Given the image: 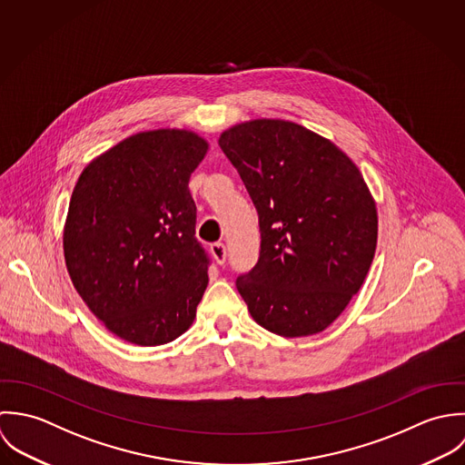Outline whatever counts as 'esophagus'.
Here are the masks:
<instances>
[{"label":"esophagus","instance_id":"34e87169","mask_svg":"<svg viewBox=\"0 0 465 465\" xmlns=\"http://www.w3.org/2000/svg\"><path fill=\"white\" fill-rule=\"evenodd\" d=\"M210 252H212V255H213L217 264H224V261H226V246L223 242H213L210 246Z\"/></svg>","mask_w":465,"mask_h":465}]
</instances>
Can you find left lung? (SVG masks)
Wrapping results in <instances>:
<instances>
[{
    "instance_id": "8db88e82",
    "label": "left lung",
    "mask_w": 465,
    "mask_h": 465,
    "mask_svg": "<svg viewBox=\"0 0 465 465\" xmlns=\"http://www.w3.org/2000/svg\"><path fill=\"white\" fill-rule=\"evenodd\" d=\"M261 226V257L237 279L252 318L283 338L325 331L361 289L377 208L356 163L289 120L257 118L219 136Z\"/></svg>"
}]
</instances>
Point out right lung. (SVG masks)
<instances>
[{
  "label": "right lung",
  "instance_id": "right-lung-1",
  "mask_svg": "<svg viewBox=\"0 0 465 465\" xmlns=\"http://www.w3.org/2000/svg\"><path fill=\"white\" fill-rule=\"evenodd\" d=\"M208 142L188 129L136 133L92 160L63 232L74 287L109 332L158 347L190 329L208 285L190 174Z\"/></svg>",
  "mask_w": 465,
  "mask_h": 465
}]
</instances>
